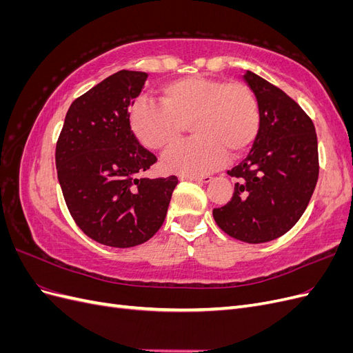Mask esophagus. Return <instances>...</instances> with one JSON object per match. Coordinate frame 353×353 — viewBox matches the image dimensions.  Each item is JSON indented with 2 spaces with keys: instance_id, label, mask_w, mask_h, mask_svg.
<instances>
[{
  "instance_id": "34e87169",
  "label": "esophagus",
  "mask_w": 353,
  "mask_h": 353,
  "mask_svg": "<svg viewBox=\"0 0 353 353\" xmlns=\"http://www.w3.org/2000/svg\"><path fill=\"white\" fill-rule=\"evenodd\" d=\"M181 181H196V183H210L212 176L210 175H203V176H191V175H179Z\"/></svg>"
}]
</instances>
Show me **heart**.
<instances>
[{
	"label": "heart",
	"mask_w": 353,
	"mask_h": 353,
	"mask_svg": "<svg viewBox=\"0 0 353 353\" xmlns=\"http://www.w3.org/2000/svg\"><path fill=\"white\" fill-rule=\"evenodd\" d=\"M159 101L138 99L128 113L135 138L150 150H165L179 140L187 123L194 137L162 157L165 170L201 175L245 153L261 128L259 104L243 82L196 74L165 83Z\"/></svg>",
	"instance_id": "obj_1"
}]
</instances>
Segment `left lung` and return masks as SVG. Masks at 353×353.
<instances>
[{
	"label": "left lung",
	"instance_id": "1",
	"mask_svg": "<svg viewBox=\"0 0 353 353\" xmlns=\"http://www.w3.org/2000/svg\"><path fill=\"white\" fill-rule=\"evenodd\" d=\"M259 104L261 128L248 157L228 170L232 199L213 209L218 227L244 243L281 237L301 219L318 181L315 126L293 99L250 70L244 73Z\"/></svg>",
	"mask_w": 353,
	"mask_h": 353
}]
</instances>
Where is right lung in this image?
I'll list each match as a JSON object with an SVG mask.
<instances>
[{"label":"right lung","mask_w":353,"mask_h":353,"mask_svg":"<svg viewBox=\"0 0 353 353\" xmlns=\"http://www.w3.org/2000/svg\"><path fill=\"white\" fill-rule=\"evenodd\" d=\"M148 74L119 70L74 100L56 147L59 183L78 227L97 243L134 248L162 227L178 178H144L157 162L132 134L128 109Z\"/></svg>","instance_id":"obj_1"}]
</instances>
